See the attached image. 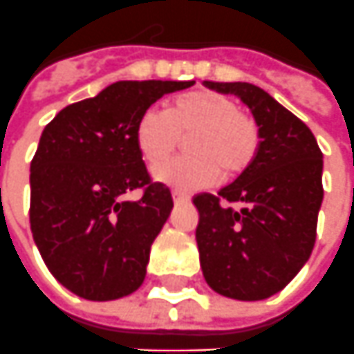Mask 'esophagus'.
I'll return each mask as SVG.
<instances>
[{"label":"esophagus","mask_w":354,"mask_h":354,"mask_svg":"<svg viewBox=\"0 0 354 354\" xmlns=\"http://www.w3.org/2000/svg\"><path fill=\"white\" fill-rule=\"evenodd\" d=\"M171 196H173V202H175V204H181V202L191 201V198H189L187 194H183V192H179V191H173Z\"/></svg>","instance_id":"1"}]
</instances>
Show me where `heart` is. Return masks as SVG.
I'll list each match as a JSON object with an SVG mask.
<instances>
[{
	"mask_svg": "<svg viewBox=\"0 0 354 354\" xmlns=\"http://www.w3.org/2000/svg\"><path fill=\"white\" fill-rule=\"evenodd\" d=\"M136 146L146 162L169 158L183 138L194 156L177 158L153 169V177L181 192L206 189L219 179L243 173L260 145L256 121L239 111L237 102L214 90H194L171 100L165 111L146 109L136 123Z\"/></svg>",
	"mask_w": 354,
	"mask_h": 354,
	"instance_id": "1",
	"label": "heart"
}]
</instances>
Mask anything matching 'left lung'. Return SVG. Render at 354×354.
I'll return each instance as SVG.
<instances>
[{"instance_id":"left-lung-1","label":"left lung","mask_w":354,"mask_h":354,"mask_svg":"<svg viewBox=\"0 0 354 354\" xmlns=\"http://www.w3.org/2000/svg\"><path fill=\"white\" fill-rule=\"evenodd\" d=\"M204 84L247 104L260 145L252 163L218 196L204 192L192 201L201 216L202 274L223 297L262 301L279 293L310 258L324 198L322 152L310 129L260 86Z\"/></svg>"}]
</instances>
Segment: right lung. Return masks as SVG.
<instances>
[{
	"mask_svg": "<svg viewBox=\"0 0 354 354\" xmlns=\"http://www.w3.org/2000/svg\"><path fill=\"white\" fill-rule=\"evenodd\" d=\"M194 80H119L61 109L30 163V229L51 275L86 301L135 293L150 247L173 208L136 146V123L153 102ZM145 188L140 201L122 194Z\"/></svg>",
	"mask_w": 354,
	"mask_h": 354,
	"instance_id": "right-lung-1",
	"label": "right lung"
}]
</instances>
